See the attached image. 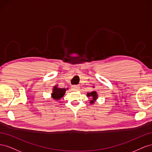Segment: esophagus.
Returning a JSON list of instances; mask_svg holds the SVG:
<instances>
[{
    "label": "esophagus",
    "mask_w": 152,
    "mask_h": 152,
    "mask_svg": "<svg viewBox=\"0 0 152 152\" xmlns=\"http://www.w3.org/2000/svg\"><path fill=\"white\" fill-rule=\"evenodd\" d=\"M79 89V87L77 85H73L72 86V89L73 91H77Z\"/></svg>",
    "instance_id": "1"
}]
</instances>
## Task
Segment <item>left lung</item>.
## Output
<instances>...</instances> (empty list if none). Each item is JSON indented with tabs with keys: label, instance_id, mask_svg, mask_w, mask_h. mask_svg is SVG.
Wrapping results in <instances>:
<instances>
[{
	"label": "left lung",
	"instance_id": "left-lung-1",
	"mask_svg": "<svg viewBox=\"0 0 152 152\" xmlns=\"http://www.w3.org/2000/svg\"><path fill=\"white\" fill-rule=\"evenodd\" d=\"M87 96H91V97H93V100L91 101V103H94V100L97 99L98 95H97V94H96V91H93L91 93H87Z\"/></svg>",
	"mask_w": 152,
	"mask_h": 152
}]
</instances>
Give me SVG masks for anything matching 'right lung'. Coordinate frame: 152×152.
<instances>
[{
    "instance_id": "obj_1",
    "label": "right lung",
    "mask_w": 152,
    "mask_h": 152,
    "mask_svg": "<svg viewBox=\"0 0 152 152\" xmlns=\"http://www.w3.org/2000/svg\"><path fill=\"white\" fill-rule=\"evenodd\" d=\"M66 89L64 88H58L56 86H55L53 89V92L51 94L52 98L55 100H58L61 99L65 93Z\"/></svg>"
}]
</instances>
